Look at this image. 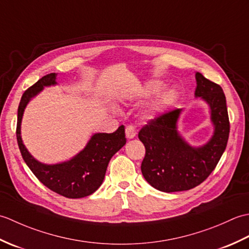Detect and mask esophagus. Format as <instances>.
I'll return each instance as SVG.
<instances>
[{
  "instance_id": "esophagus-1",
  "label": "esophagus",
  "mask_w": 249,
  "mask_h": 249,
  "mask_svg": "<svg viewBox=\"0 0 249 249\" xmlns=\"http://www.w3.org/2000/svg\"><path fill=\"white\" fill-rule=\"evenodd\" d=\"M125 134L128 139H134L136 137V129L134 126H130V125L127 126L125 129Z\"/></svg>"
}]
</instances>
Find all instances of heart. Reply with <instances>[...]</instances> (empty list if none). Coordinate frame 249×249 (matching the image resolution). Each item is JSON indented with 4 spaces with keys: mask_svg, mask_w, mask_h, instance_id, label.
I'll list each match as a JSON object with an SVG mask.
<instances>
[{
    "mask_svg": "<svg viewBox=\"0 0 249 249\" xmlns=\"http://www.w3.org/2000/svg\"><path fill=\"white\" fill-rule=\"evenodd\" d=\"M163 86H165V84L160 80H149L144 82L140 87L139 95L141 97H149L151 95L156 94L160 91H161ZM178 96V93L177 89L173 88H170L166 89V91H163L160 96H157V98L152 103L149 109L144 111L143 119L149 121L156 118V116L158 114H160L167 107L171 106L173 103H176Z\"/></svg>",
    "mask_w": 249,
    "mask_h": 249,
    "instance_id": "heart-1",
    "label": "heart"
}]
</instances>
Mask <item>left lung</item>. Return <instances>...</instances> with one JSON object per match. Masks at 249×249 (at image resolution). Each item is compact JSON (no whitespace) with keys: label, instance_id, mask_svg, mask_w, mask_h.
Instances as JSON below:
<instances>
[{"label":"left lung","instance_id":"8db88e82","mask_svg":"<svg viewBox=\"0 0 249 249\" xmlns=\"http://www.w3.org/2000/svg\"><path fill=\"white\" fill-rule=\"evenodd\" d=\"M195 97L209 106L213 134L202 145H192L179 134L182 109L151 121L139 131L145 146L141 171L151 186L163 193L184 192L202 183L217 165L229 138L226 97L218 84L196 71Z\"/></svg>","mask_w":249,"mask_h":249}]
</instances>
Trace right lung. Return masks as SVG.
Wrapping results in <instances>:
<instances>
[{
	"label": "right lung",
	"instance_id": "right-lung-1",
	"mask_svg": "<svg viewBox=\"0 0 249 249\" xmlns=\"http://www.w3.org/2000/svg\"><path fill=\"white\" fill-rule=\"evenodd\" d=\"M56 77L55 72L46 75L23 93L18 107L17 141L25 163L45 186L66 198H83L102 185L110 160L126 143L125 127L122 125L112 134L92 135L83 150L68 160L56 163L37 160L23 144L21 122L28 104L45 88L56 86Z\"/></svg>",
	"mask_w": 249,
	"mask_h": 249
}]
</instances>
